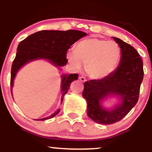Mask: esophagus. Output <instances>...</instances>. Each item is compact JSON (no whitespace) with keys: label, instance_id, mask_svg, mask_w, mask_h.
I'll return each mask as SVG.
<instances>
[{"label":"esophagus","instance_id":"esophagus-1","mask_svg":"<svg viewBox=\"0 0 152 152\" xmlns=\"http://www.w3.org/2000/svg\"><path fill=\"white\" fill-rule=\"evenodd\" d=\"M79 79H80V80L82 82H86V78H85L84 77H83V76H80V77H79Z\"/></svg>","mask_w":152,"mask_h":152}]
</instances>
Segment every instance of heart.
I'll use <instances>...</instances> for the list:
<instances>
[{
    "mask_svg": "<svg viewBox=\"0 0 152 152\" xmlns=\"http://www.w3.org/2000/svg\"><path fill=\"white\" fill-rule=\"evenodd\" d=\"M67 57L76 69L86 65L87 74L95 80H101L111 75L121 59V50L113 41L88 38L77 44L75 50L70 51Z\"/></svg>",
    "mask_w": 152,
    "mask_h": 152,
    "instance_id": "1",
    "label": "heart"
}]
</instances>
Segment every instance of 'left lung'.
Returning <instances> with one entry per match:
<instances>
[{"label": "left lung", "instance_id": "1", "mask_svg": "<svg viewBox=\"0 0 152 152\" xmlns=\"http://www.w3.org/2000/svg\"><path fill=\"white\" fill-rule=\"evenodd\" d=\"M113 38L121 49L119 66L107 77L85 82L82 93L88 104V117L103 124L120 121L136 104L144 75L142 59L136 50L121 39ZM109 94L119 95L122 99L121 104L111 111L103 109L99 103Z\"/></svg>", "mask_w": 152, "mask_h": 152}]
</instances>
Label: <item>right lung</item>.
Listing matches in <instances>:
<instances>
[{
	"label": "right lung",
	"mask_w": 152,
	"mask_h": 152,
	"mask_svg": "<svg viewBox=\"0 0 152 152\" xmlns=\"http://www.w3.org/2000/svg\"><path fill=\"white\" fill-rule=\"evenodd\" d=\"M85 36H86V33L78 30H42L30 35L20 41L12 66L11 92L16 72L24 64L35 59H45L57 66L66 65L68 61L66 54L68 49L74 43ZM77 79V74L62 75L61 103L70 84ZM60 109H57L53 115L40 120L50 119L57 115Z\"/></svg>",
	"instance_id": "add662e5"
}]
</instances>
